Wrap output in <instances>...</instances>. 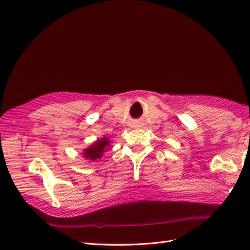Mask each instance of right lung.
I'll use <instances>...</instances> for the list:
<instances>
[{
    "label": "right lung",
    "mask_w": 250,
    "mask_h": 250,
    "mask_svg": "<svg viewBox=\"0 0 250 250\" xmlns=\"http://www.w3.org/2000/svg\"><path fill=\"white\" fill-rule=\"evenodd\" d=\"M110 144L111 141L109 140V138L106 137V135H104L103 138L95 141L92 145H89L87 148L83 149L81 154L88 162H98L101 160L105 151L110 148Z\"/></svg>",
    "instance_id": "obj_1"
}]
</instances>
